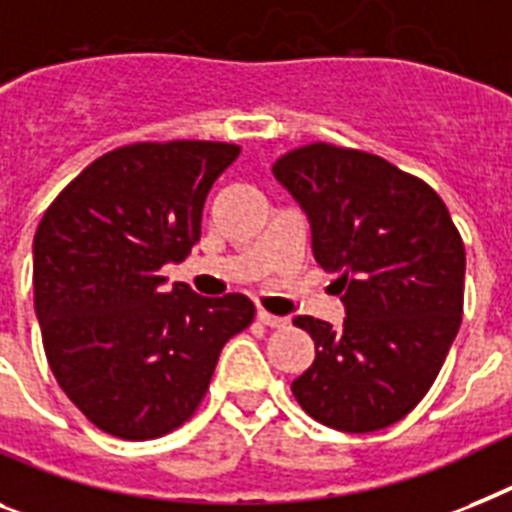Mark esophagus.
I'll return each mask as SVG.
<instances>
[{
	"instance_id": "1",
	"label": "esophagus",
	"mask_w": 512,
	"mask_h": 512,
	"mask_svg": "<svg viewBox=\"0 0 512 512\" xmlns=\"http://www.w3.org/2000/svg\"><path fill=\"white\" fill-rule=\"evenodd\" d=\"M257 320L263 322V325H268V328H283L286 325V317L281 315H270V312H265V309H257Z\"/></svg>"
}]
</instances>
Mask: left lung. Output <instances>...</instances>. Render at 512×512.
Returning a JSON list of instances; mask_svg holds the SVG:
<instances>
[{"instance_id":"8db88e82","label":"left lung","mask_w":512,"mask_h":512,"mask_svg":"<svg viewBox=\"0 0 512 512\" xmlns=\"http://www.w3.org/2000/svg\"><path fill=\"white\" fill-rule=\"evenodd\" d=\"M273 176L307 216L346 309L341 328L294 320L315 341V362L291 382L296 401L341 432L390 427L422 401L461 328V234L429 184L372 153L304 145Z\"/></svg>"}]
</instances>
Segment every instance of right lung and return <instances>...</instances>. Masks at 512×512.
Masks as SVG:
<instances>
[{
  "label": "right lung",
  "mask_w": 512,
  "mask_h": 512,
  "mask_svg": "<svg viewBox=\"0 0 512 512\" xmlns=\"http://www.w3.org/2000/svg\"><path fill=\"white\" fill-rule=\"evenodd\" d=\"M236 156V145L203 140L124 145L77 174L38 223L46 359L109 435L153 440L187 422L223 343L255 317L244 294L210 299L161 276L200 242L205 197Z\"/></svg>",
  "instance_id": "add662e5"
}]
</instances>
